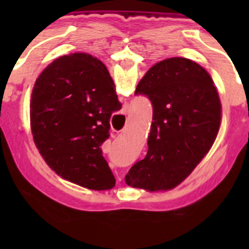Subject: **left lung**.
<instances>
[{
  "mask_svg": "<svg viewBox=\"0 0 249 249\" xmlns=\"http://www.w3.org/2000/svg\"><path fill=\"white\" fill-rule=\"evenodd\" d=\"M153 106L148 151L124 181L133 188L169 191L184 181L210 152L218 135L222 105L202 66L171 57L152 66L137 85Z\"/></svg>",
  "mask_w": 249,
  "mask_h": 249,
  "instance_id": "left-lung-1",
  "label": "left lung"
}]
</instances>
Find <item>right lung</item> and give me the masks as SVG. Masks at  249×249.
Returning a JSON list of instances; mask_svg holds the SVG:
<instances>
[{"instance_id": "add662e5", "label": "right lung", "mask_w": 249, "mask_h": 249, "mask_svg": "<svg viewBox=\"0 0 249 249\" xmlns=\"http://www.w3.org/2000/svg\"><path fill=\"white\" fill-rule=\"evenodd\" d=\"M121 109L116 86L102 61L85 52L56 58L36 80L30 121L46 163L66 181L89 190L116 184L102 156L109 118Z\"/></svg>"}]
</instances>
